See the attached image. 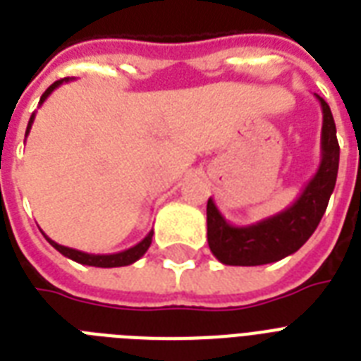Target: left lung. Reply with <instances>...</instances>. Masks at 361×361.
Masks as SVG:
<instances>
[{"label": "left lung", "instance_id": "left-lung-1", "mask_svg": "<svg viewBox=\"0 0 361 361\" xmlns=\"http://www.w3.org/2000/svg\"><path fill=\"white\" fill-rule=\"evenodd\" d=\"M314 97L322 109L320 164L294 204L258 223L236 226L225 219L214 198L208 200V245L221 264L262 266L277 262L296 252L317 231L336 187L339 144L330 106L317 93Z\"/></svg>", "mask_w": 361, "mask_h": 361}]
</instances>
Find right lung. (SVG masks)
Segmentation results:
<instances>
[{"label":"right lung","instance_id":"1","mask_svg":"<svg viewBox=\"0 0 361 361\" xmlns=\"http://www.w3.org/2000/svg\"><path fill=\"white\" fill-rule=\"evenodd\" d=\"M73 78H61V80L54 82L52 86L48 87L47 92L42 93L41 95V101H39V106H41L44 101L48 99V95L56 90V87H59L61 84H67V82H71ZM33 120H35V112L31 114L30 121H27V129H25V136L30 135L31 130V125H33ZM42 236L47 238V241L50 243V245L56 249V251H59L63 257L71 258V260H75V262L78 264H84V266H95V268H120V266H129V264L136 262L138 258L144 257L146 255V251L149 249V245H152V238H153V231L147 234L146 238L142 241H138L136 245H133L130 249H125V251L121 252H114V255H92V252H84V251H78V249H71V247H65V245H59V243H56L54 240H50V238L42 232Z\"/></svg>","mask_w":361,"mask_h":361}]
</instances>
